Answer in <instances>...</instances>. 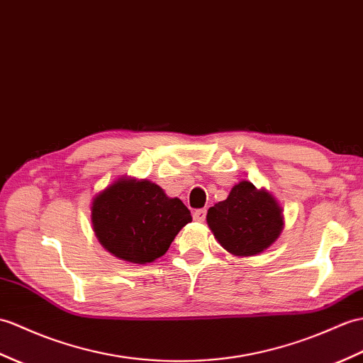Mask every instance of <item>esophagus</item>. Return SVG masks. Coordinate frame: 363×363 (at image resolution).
<instances>
[{
	"mask_svg": "<svg viewBox=\"0 0 363 363\" xmlns=\"http://www.w3.org/2000/svg\"><path fill=\"white\" fill-rule=\"evenodd\" d=\"M206 215H207V210L206 208H198L193 212V220L198 221V223H202L206 220Z\"/></svg>",
	"mask_w": 363,
	"mask_h": 363,
	"instance_id": "1",
	"label": "esophagus"
}]
</instances>
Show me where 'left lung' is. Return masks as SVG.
<instances>
[{"label":"left lung","mask_w":363,"mask_h":363,"mask_svg":"<svg viewBox=\"0 0 363 363\" xmlns=\"http://www.w3.org/2000/svg\"><path fill=\"white\" fill-rule=\"evenodd\" d=\"M207 224L230 254L250 257L278 238L283 229V213L269 193L242 181L235 185L225 201L208 208Z\"/></svg>","instance_id":"8db88e82"}]
</instances>
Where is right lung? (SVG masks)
I'll list each match as a JSON object with an SVG mask.
<instances>
[{
    "label": "right lung",
    "mask_w": 363,
    "mask_h": 363,
    "mask_svg": "<svg viewBox=\"0 0 363 363\" xmlns=\"http://www.w3.org/2000/svg\"><path fill=\"white\" fill-rule=\"evenodd\" d=\"M92 225L100 244L117 258L145 264L162 257L190 210L150 181L121 179L92 201Z\"/></svg>",
    "instance_id": "right-lung-1"
}]
</instances>
